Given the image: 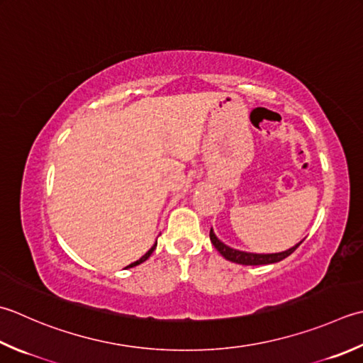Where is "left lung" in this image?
I'll list each match as a JSON object with an SVG mask.
<instances>
[{
  "instance_id": "obj_1",
  "label": "left lung",
  "mask_w": 363,
  "mask_h": 363,
  "mask_svg": "<svg viewBox=\"0 0 363 363\" xmlns=\"http://www.w3.org/2000/svg\"><path fill=\"white\" fill-rule=\"evenodd\" d=\"M209 238H211L212 245L217 248L218 253L222 255L223 258H226L228 261H233V262H238V264H242V266H261V264H272V262H279L281 259H285L286 257H289V255L301 245V242H299L297 245H294L293 248H289V250H286V252L259 255V253H247V252L234 250V248L225 245L223 242H220L212 230L209 233Z\"/></svg>"
}]
</instances>
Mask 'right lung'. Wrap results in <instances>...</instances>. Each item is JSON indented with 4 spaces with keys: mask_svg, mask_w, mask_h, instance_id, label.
<instances>
[{
    "mask_svg": "<svg viewBox=\"0 0 363 363\" xmlns=\"http://www.w3.org/2000/svg\"><path fill=\"white\" fill-rule=\"evenodd\" d=\"M155 247H157V242H155L152 247H151V250H149L146 255H143V257H141L138 261H135V262H132V264H129V266H127V267H133V266H137V264H141V262H143V261H146L149 257H151V255H152V252L155 250Z\"/></svg>",
    "mask_w": 363,
    "mask_h": 363,
    "instance_id": "add662e5",
    "label": "right lung"
}]
</instances>
